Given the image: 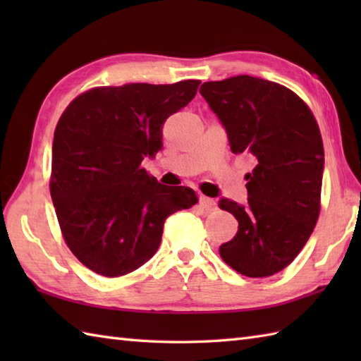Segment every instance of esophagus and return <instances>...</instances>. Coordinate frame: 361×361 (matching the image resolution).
Masks as SVG:
<instances>
[{"instance_id":"34e87169","label":"esophagus","mask_w":361,"mask_h":361,"mask_svg":"<svg viewBox=\"0 0 361 361\" xmlns=\"http://www.w3.org/2000/svg\"><path fill=\"white\" fill-rule=\"evenodd\" d=\"M200 206L204 211H216L217 209V202L212 200V198H209V197L202 195L200 197Z\"/></svg>"}]
</instances>
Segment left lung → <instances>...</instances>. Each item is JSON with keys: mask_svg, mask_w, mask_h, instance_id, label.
Segmentation results:
<instances>
[{"mask_svg": "<svg viewBox=\"0 0 361 361\" xmlns=\"http://www.w3.org/2000/svg\"><path fill=\"white\" fill-rule=\"evenodd\" d=\"M200 94L226 128L231 150L256 163L247 173L248 203H219L239 221L220 256L248 278L279 273L307 243L319 217L324 147L318 122L293 91L251 75L204 82Z\"/></svg>", "mask_w": 361, "mask_h": 361, "instance_id": "1", "label": "left lung"}]
</instances>
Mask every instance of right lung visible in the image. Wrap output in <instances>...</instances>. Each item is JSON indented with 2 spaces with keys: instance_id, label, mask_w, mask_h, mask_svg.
<instances>
[{
  "instance_id": "add662e5",
  "label": "right lung",
  "mask_w": 361,
  "mask_h": 361,
  "mask_svg": "<svg viewBox=\"0 0 361 361\" xmlns=\"http://www.w3.org/2000/svg\"><path fill=\"white\" fill-rule=\"evenodd\" d=\"M198 85L96 87L60 116L49 190L68 248L91 271L119 278L137 270L157 252L166 219L198 202L195 190L161 185L141 167L163 147L164 121Z\"/></svg>"
}]
</instances>
